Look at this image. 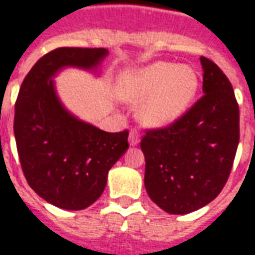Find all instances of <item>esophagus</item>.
Returning a JSON list of instances; mask_svg holds the SVG:
<instances>
[{"instance_id": "esophagus-1", "label": "esophagus", "mask_w": 255, "mask_h": 255, "mask_svg": "<svg viewBox=\"0 0 255 255\" xmlns=\"http://www.w3.org/2000/svg\"><path fill=\"white\" fill-rule=\"evenodd\" d=\"M138 142H140V133L137 130H131L129 134V144L131 147H136L138 145Z\"/></svg>"}]
</instances>
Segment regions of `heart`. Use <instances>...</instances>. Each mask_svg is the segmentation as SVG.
Segmentation results:
<instances>
[{"label":"heart","mask_w":255,"mask_h":255,"mask_svg":"<svg viewBox=\"0 0 255 255\" xmlns=\"http://www.w3.org/2000/svg\"><path fill=\"white\" fill-rule=\"evenodd\" d=\"M198 89L199 75L192 67L156 61L122 74L115 96L126 104H140L137 117L144 126L163 129L187 113Z\"/></svg>","instance_id":"b5f03b06"}]
</instances>
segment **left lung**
Returning <instances> with one entry per match:
<instances>
[{
    "mask_svg": "<svg viewBox=\"0 0 255 255\" xmlns=\"http://www.w3.org/2000/svg\"><path fill=\"white\" fill-rule=\"evenodd\" d=\"M203 97L177 122L142 137L144 185L169 214H188L216 199L228 180L239 144V106L229 79L200 57Z\"/></svg>",
    "mask_w": 255,
    "mask_h": 255,
    "instance_id": "1",
    "label": "left lung"
}]
</instances>
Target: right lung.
<instances>
[{
	"instance_id": "add662e5",
	"label": "right lung",
	"mask_w": 255,
	"mask_h": 255,
	"mask_svg": "<svg viewBox=\"0 0 255 255\" xmlns=\"http://www.w3.org/2000/svg\"><path fill=\"white\" fill-rule=\"evenodd\" d=\"M104 48H57L34 64L15 106L16 147L28 185L64 210H84L102 196L108 171L124 155L129 131L108 133L70 113L55 77L73 67L99 73Z\"/></svg>"
}]
</instances>
